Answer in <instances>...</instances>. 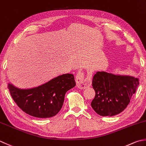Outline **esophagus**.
<instances>
[{
  "label": "esophagus",
  "mask_w": 146,
  "mask_h": 146,
  "mask_svg": "<svg viewBox=\"0 0 146 146\" xmlns=\"http://www.w3.org/2000/svg\"><path fill=\"white\" fill-rule=\"evenodd\" d=\"M76 85L78 88L81 89H84L87 87H89L92 84V78L91 76H87L85 78V75L84 73L79 71L76 76Z\"/></svg>",
  "instance_id": "1"
}]
</instances>
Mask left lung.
<instances>
[{
    "instance_id": "1",
    "label": "left lung",
    "mask_w": 146,
    "mask_h": 146,
    "mask_svg": "<svg viewBox=\"0 0 146 146\" xmlns=\"http://www.w3.org/2000/svg\"><path fill=\"white\" fill-rule=\"evenodd\" d=\"M139 85V79L128 75L98 71L93 76L96 92L91 106L102 116H113L122 112Z\"/></svg>"
}]
</instances>
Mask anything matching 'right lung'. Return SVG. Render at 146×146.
<instances>
[{
    "instance_id": "1",
    "label": "right lung",
    "mask_w": 146,
    "mask_h": 146,
    "mask_svg": "<svg viewBox=\"0 0 146 146\" xmlns=\"http://www.w3.org/2000/svg\"><path fill=\"white\" fill-rule=\"evenodd\" d=\"M76 85L73 74L59 75L37 87L21 88L9 82L7 87L14 102L28 115L40 118L58 114L67 91Z\"/></svg>"
}]
</instances>
